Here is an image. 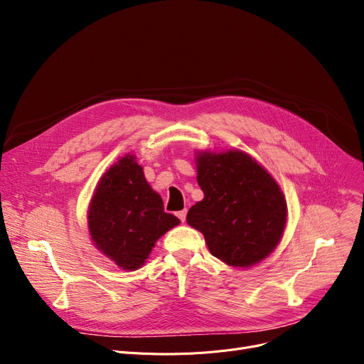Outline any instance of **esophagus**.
Listing matches in <instances>:
<instances>
[{"instance_id":"1","label":"esophagus","mask_w":364,"mask_h":364,"mask_svg":"<svg viewBox=\"0 0 364 364\" xmlns=\"http://www.w3.org/2000/svg\"><path fill=\"white\" fill-rule=\"evenodd\" d=\"M186 215H187V211L186 209H183V211H180V213H177V217L184 223L186 221Z\"/></svg>"}]
</instances>
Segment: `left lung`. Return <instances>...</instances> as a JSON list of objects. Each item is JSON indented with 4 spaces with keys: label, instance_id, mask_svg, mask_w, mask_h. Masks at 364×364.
Masks as SVG:
<instances>
[{
    "label": "left lung",
    "instance_id": "1",
    "mask_svg": "<svg viewBox=\"0 0 364 364\" xmlns=\"http://www.w3.org/2000/svg\"><path fill=\"white\" fill-rule=\"evenodd\" d=\"M198 183L203 199L187 213L214 257L232 267L255 265L279 245L288 218L276 180L240 150L198 151Z\"/></svg>",
    "mask_w": 364,
    "mask_h": 364
}]
</instances>
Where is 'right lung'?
<instances>
[{
	"label": "right lung",
	"mask_w": 364,
	"mask_h": 364,
	"mask_svg": "<svg viewBox=\"0 0 364 364\" xmlns=\"http://www.w3.org/2000/svg\"><path fill=\"white\" fill-rule=\"evenodd\" d=\"M180 220L164 211L136 156L125 155L100 178L88 206L92 243L122 270H137L151 247Z\"/></svg>",
	"instance_id": "obj_1"
}]
</instances>
